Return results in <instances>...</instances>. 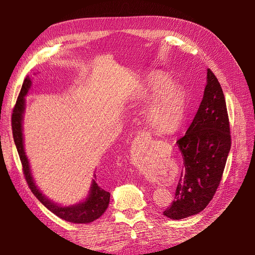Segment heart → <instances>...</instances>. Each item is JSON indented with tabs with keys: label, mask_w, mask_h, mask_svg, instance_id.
I'll return each instance as SVG.
<instances>
[{
	"label": "heart",
	"mask_w": 255,
	"mask_h": 255,
	"mask_svg": "<svg viewBox=\"0 0 255 255\" xmlns=\"http://www.w3.org/2000/svg\"><path fill=\"white\" fill-rule=\"evenodd\" d=\"M171 85V80L165 75L151 74L139 89L141 99H153L146 118L156 130L161 132L175 130L185 114V95Z\"/></svg>",
	"instance_id": "obj_1"
}]
</instances>
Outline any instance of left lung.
Here are the masks:
<instances>
[{"label": "left lung", "mask_w": 255, "mask_h": 255, "mask_svg": "<svg viewBox=\"0 0 255 255\" xmlns=\"http://www.w3.org/2000/svg\"><path fill=\"white\" fill-rule=\"evenodd\" d=\"M198 111L185 135L177 140L184 160L175 199L163 215L180 220L202 212L216 193L232 138L221 86L211 69Z\"/></svg>", "instance_id": "left-lung-1"}]
</instances>
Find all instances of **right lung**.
<instances>
[{"instance_id": "1", "label": "right lung", "mask_w": 255, "mask_h": 255, "mask_svg": "<svg viewBox=\"0 0 255 255\" xmlns=\"http://www.w3.org/2000/svg\"><path fill=\"white\" fill-rule=\"evenodd\" d=\"M31 87V79L26 76L23 80L21 90L17 97L16 103L13 109L11 125H12V134L14 139L16 149L20 158V162L22 165V171L28 186L30 187L33 194L38 198V200L42 205H44L50 212L60 217L63 220L69 221L72 223H90L95 221L103 215L110 204L111 193L106 191L101 186H99L95 180H93L90 194L84 203H80L71 207H61L57 204L50 202L41 192L39 191L37 186L34 183V180L31 175V169L29 165L28 158L25 156L22 141V115L24 112V96L28 93ZM96 177V176H94ZM96 179V178H95Z\"/></svg>"}]
</instances>
